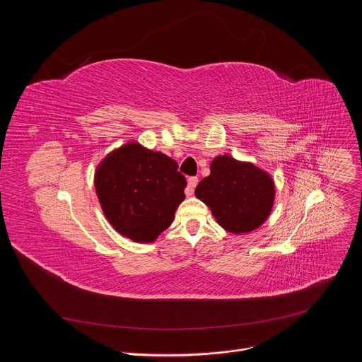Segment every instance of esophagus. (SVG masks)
Masks as SVG:
<instances>
[{
	"mask_svg": "<svg viewBox=\"0 0 362 362\" xmlns=\"http://www.w3.org/2000/svg\"><path fill=\"white\" fill-rule=\"evenodd\" d=\"M197 182H199L197 177H189V179H187V187H186V190H185V192H186V196H192V194H193Z\"/></svg>",
	"mask_w": 362,
	"mask_h": 362,
	"instance_id": "34e87169",
	"label": "esophagus"
}]
</instances>
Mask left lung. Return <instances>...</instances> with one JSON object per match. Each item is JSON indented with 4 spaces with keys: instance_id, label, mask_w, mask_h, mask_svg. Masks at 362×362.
<instances>
[{
    "instance_id": "1",
    "label": "left lung",
    "mask_w": 362,
    "mask_h": 362,
    "mask_svg": "<svg viewBox=\"0 0 362 362\" xmlns=\"http://www.w3.org/2000/svg\"><path fill=\"white\" fill-rule=\"evenodd\" d=\"M194 194L209 206L225 230L242 235L262 226L269 218L275 182L267 170L223 154L212 160L211 175L200 180Z\"/></svg>"
}]
</instances>
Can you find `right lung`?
I'll return each instance as SVG.
<instances>
[{
	"mask_svg": "<svg viewBox=\"0 0 362 362\" xmlns=\"http://www.w3.org/2000/svg\"><path fill=\"white\" fill-rule=\"evenodd\" d=\"M94 187L103 214L122 236L151 243L173 222L186 179L176 160L129 141L98 163Z\"/></svg>",
	"mask_w": 362,
	"mask_h": 362,
	"instance_id": "right-lung-1",
	"label": "right lung"
}]
</instances>
